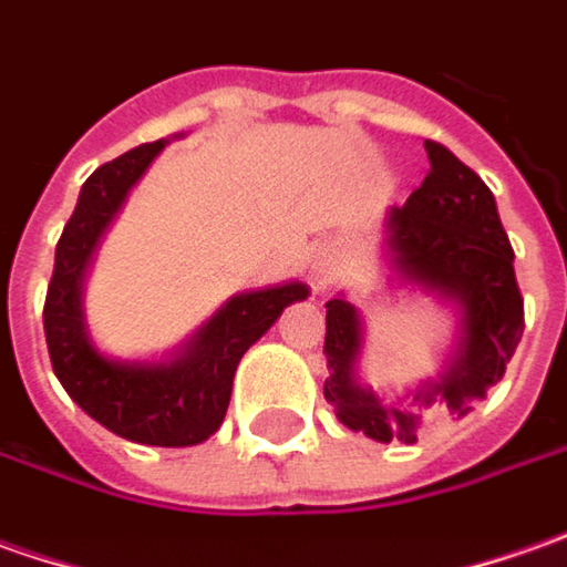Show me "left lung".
I'll use <instances>...</instances> for the list:
<instances>
[{
  "mask_svg": "<svg viewBox=\"0 0 567 567\" xmlns=\"http://www.w3.org/2000/svg\"><path fill=\"white\" fill-rule=\"evenodd\" d=\"M430 172L408 204L389 213V245L404 279L442 291L461 307V344L440 382L420 389L414 401L449 404L458 417L483 399L512 361L524 332V298L515 279V250L498 223L493 190L452 150L426 141ZM326 367L322 395L336 404L348 430L370 440L414 442L417 417L385 408L354 382L361 322L342 298L326 301Z\"/></svg>",
  "mask_w": 567,
  "mask_h": 567,
  "instance_id": "obj_1",
  "label": "left lung"
}]
</instances>
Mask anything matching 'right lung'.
Masks as SVG:
<instances>
[{
  "instance_id": "1",
  "label": "right lung",
  "mask_w": 567,
  "mask_h": 567,
  "mask_svg": "<svg viewBox=\"0 0 567 567\" xmlns=\"http://www.w3.org/2000/svg\"><path fill=\"white\" fill-rule=\"evenodd\" d=\"M163 147L166 144L156 141L127 150L84 182L55 245L43 332L55 377L90 417L122 440L178 449L209 440L219 430L238 361L288 303L307 298V285L291 282L231 298L178 361L159 367L106 361L84 332L81 276L109 219Z\"/></svg>"
}]
</instances>
